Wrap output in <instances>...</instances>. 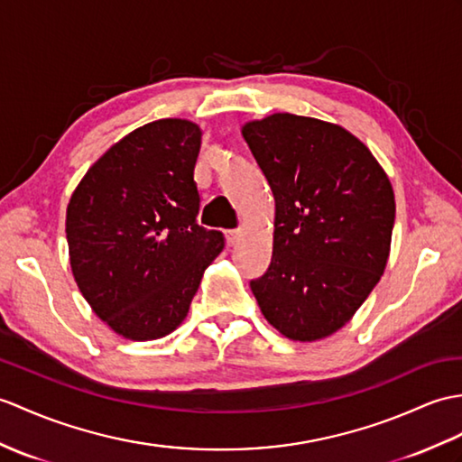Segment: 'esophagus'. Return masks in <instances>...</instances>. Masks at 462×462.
Here are the masks:
<instances>
[{
  "label": "esophagus",
  "instance_id": "esophagus-1",
  "mask_svg": "<svg viewBox=\"0 0 462 462\" xmlns=\"http://www.w3.org/2000/svg\"><path fill=\"white\" fill-rule=\"evenodd\" d=\"M244 236V232L242 230H228L226 232V242L230 244V245H234L236 242H238L240 238Z\"/></svg>",
  "mask_w": 462,
  "mask_h": 462
}]
</instances>
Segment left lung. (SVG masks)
Listing matches in <instances>:
<instances>
[{
	"mask_svg": "<svg viewBox=\"0 0 462 462\" xmlns=\"http://www.w3.org/2000/svg\"><path fill=\"white\" fill-rule=\"evenodd\" d=\"M242 135L275 200L272 263L252 293L283 337L327 338L366 301L388 263L392 182L338 124L277 112L245 122Z\"/></svg>",
	"mask_w": 462,
	"mask_h": 462,
	"instance_id": "obj_1",
	"label": "left lung"
}]
</instances>
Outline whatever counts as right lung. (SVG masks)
Masks as SVG:
<instances>
[{"label": "right lung", "mask_w": 462, "mask_h": 462, "mask_svg": "<svg viewBox=\"0 0 462 462\" xmlns=\"http://www.w3.org/2000/svg\"><path fill=\"white\" fill-rule=\"evenodd\" d=\"M200 137L180 117L137 127L86 171L69 200L74 282L124 338L171 335L224 248L222 232L197 224Z\"/></svg>", "instance_id": "1"}]
</instances>
